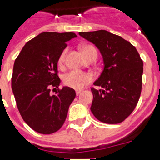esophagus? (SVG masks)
<instances>
[{"label":"esophagus","mask_w":160,"mask_h":160,"mask_svg":"<svg viewBox=\"0 0 160 160\" xmlns=\"http://www.w3.org/2000/svg\"><path fill=\"white\" fill-rule=\"evenodd\" d=\"M81 92H82L81 90H76V95H79L80 94H81Z\"/></svg>","instance_id":"34e87169"}]
</instances>
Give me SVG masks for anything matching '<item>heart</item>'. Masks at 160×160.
Masks as SVG:
<instances>
[{"label": "heart", "mask_w": 160, "mask_h": 160, "mask_svg": "<svg viewBox=\"0 0 160 160\" xmlns=\"http://www.w3.org/2000/svg\"><path fill=\"white\" fill-rule=\"evenodd\" d=\"M82 52L85 55V58H88L90 55H97V51L93 46H82ZM67 53V49H65L60 54L59 57V65H62L65 62V55ZM94 80V76L91 74L87 72H83L80 70H72L67 73L64 77V84L66 86L75 90H82L85 85L91 83Z\"/></svg>", "instance_id": "obj_1"}]
</instances>
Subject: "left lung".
<instances>
[{
  "label": "left lung",
  "instance_id": "1",
  "mask_svg": "<svg viewBox=\"0 0 160 160\" xmlns=\"http://www.w3.org/2000/svg\"><path fill=\"white\" fill-rule=\"evenodd\" d=\"M95 44L104 60V69L91 88L90 110L100 121L121 123L134 111L142 90L143 60L130 42L107 31L80 32Z\"/></svg>",
  "mask_w": 160,
  "mask_h": 160
}]
</instances>
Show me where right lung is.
<instances>
[{
  "instance_id": "right-lung-1",
  "label": "right lung",
  "mask_w": 160,
  "mask_h": 160,
  "mask_svg": "<svg viewBox=\"0 0 160 160\" xmlns=\"http://www.w3.org/2000/svg\"><path fill=\"white\" fill-rule=\"evenodd\" d=\"M75 37L73 32L41 33L25 45L14 63L11 88L16 105L24 121L40 134H52L62 127L75 98L72 88L56 90L59 57Z\"/></svg>"
}]
</instances>
